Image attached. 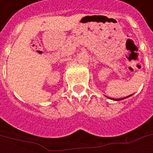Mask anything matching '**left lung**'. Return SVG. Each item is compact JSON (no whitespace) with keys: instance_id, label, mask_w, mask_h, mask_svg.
<instances>
[{"instance_id":"8db88e82","label":"left lung","mask_w":153,"mask_h":153,"mask_svg":"<svg viewBox=\"0 0 153 153\" xmlns=\"http://www.w3.org/2000/svg\"><path fill=\"white\" fill-rule=\"evenodd\" d=\"M127 97H123V98H120V99H114V100H116V101H120V100H122L124 99V98H126Z\"/></svg>"}]
</instances>
